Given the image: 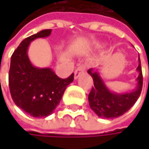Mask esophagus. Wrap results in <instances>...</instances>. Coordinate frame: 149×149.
I'll return each instance as SVG.
<instances>
[{
  "label": "esophagus",
  "instance_id": "34e87169",
  "mask_svg": "<svg viewBox=\"0 0 149 149\" xmlns=\"http://www.w3.org/2000/svg\"><path fill=\"white\" fill-rule=\"evenodd\" d=\"M84 70H85V67L84 66V65H80V66H78L76 70H75V72H74V78L75 79H77L81 73H83L84 72Z\"/></svg>",
  "mask_w": 149,
  "mask_h": 149
}]
</instances>
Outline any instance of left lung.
Segmentation results:
<instances>
[{
	"label": "left lung",
	"mask_w": 149,
	"mask_h": 149,
	"mask_svg": "<svg viewBox=\"0 0 149 149\" xmlns=\"http://www.w3.org/2000/svg\"><path fill=\"white\" fill-rule=\"evenodd\" d=\"M139 65L136 71L139 75L136 78L137 86L131 92L116 93L111 91L102 79L97 70L90 69L88 73L93 78L94 87H92L89 97V104L91 109L102 118H116L127 112L139 98L142 89V72L139 56Z\"/></svg>",
	"instance_id": "1"
}]
</instances>
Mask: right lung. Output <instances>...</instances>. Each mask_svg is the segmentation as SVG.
Returning a JSON list of instances; mask_svg holds the SVG:
<instances>
[{
    "instance_id": "add662e5",
    "label": "right lung",
    "mask_w": 149,
    "mask_h": 149,
    "mask_svg": "<svg viewBox=\"0 0 149 149\" xmlns=\"http://www.w3.org/2000/svg\"><path fill=\"white\" fill-rule=\"evenodd\" d=\"M51 29L42 30L21 41L11 57L8 84L15 104L33 117L52 114L59 104L66 87L72 83L74 74L60 78L51 68L33 65L27 55L30 43L51 34Z\"/></svg>"
}]
</instances>
